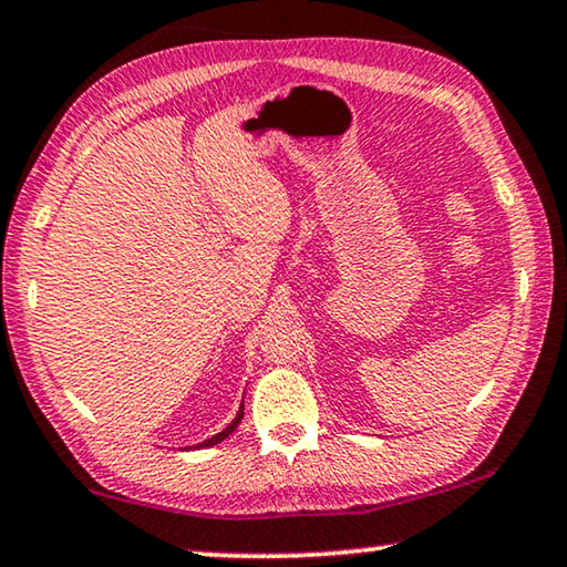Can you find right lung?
<instances>
[{
  "label": "right lung",
  "instance_id": "add662e5",
  "mask_svg": "<svg viewBox=\"0 0 567 567\" xmlns=\"http://www.w3.org/2000/svg\"><path fill=\"white\" fill-rule=\"evenodd\" d=\"M241 416H245V409H239V413H237V419H235V421H231V424H229L227 429H224V431H219V434H217V436L206 439V442H202L199 446H212V444H219V442H221V439H227V436L231 434V431H235V429L239 426V421H241Z\"/></svg>",
  "mask_w": 567,
  "mask_h": 567
}]
</instances>
